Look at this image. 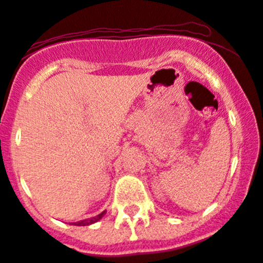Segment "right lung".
Returning <instances> with one entry per match:
<instances>
[{
	"label": "right lung",
	"mask_w": 263,
	"mask_h": 263,
	"mask_svg": "<svg viewBox=\"0 0 263 263\" xmlns=\"http://www.w3.org/2000/svg\"><path fill=\"white\" fill-rule=\"evenodd\" d=\"M106 211H103L102 213H100V215H97L96 217H92V218H88V220H82L80 222H74L73 224H76V226H88V224L91 223H95V222H97L99 220H101V218L103 217V215H105Z\"/></svg>",
	"instance_id": "1"
}]
</instances>
